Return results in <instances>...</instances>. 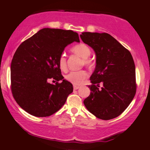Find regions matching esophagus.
I'll return each mask as SVG.
<instances>
[{
  "label": "esophagus",
  "instance_id": "1",
  "mask_svg": "<svg viewBox=\"0 0 150 150\" xmlns=\"http://www.w3.org/2000/svg\"><path fill=\"white\" fill-rule=\"evenodd\" d=\"M79 88H80V87H79V86H76V85H74L73 86L74 90H76V89H78Z\"/></svg>",
  "mask_w": 150,
  "mask_h": 150
}]
</instances>
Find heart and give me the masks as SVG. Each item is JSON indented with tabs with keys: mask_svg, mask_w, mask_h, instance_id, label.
<instances>
[{
	"mask_svg": "<svg viewBox=\"0 0 150 150\" xmlns=\"http://www.w3.org/2000/svg\"><path fill=\"white\" fill-rule=\"evenodd\" d=\"M73 53L80 56L82 58L84 65L87 66H91L92 65V61L88 58L91 55V50L89 47L85 44L80 43L72 48ZM58 65L61 70H65L67 68V59L64 53H62L58 58ZM88 77V73L85 70H78V71H70L65 75V80L72 84L80 85L84 82Z\"/></svg>",
	"mask_w": 150,
	"mask_h": 150,
	"instance_id": "heart-1",
	"label": "heart"
}]
</instances>
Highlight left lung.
<instances>
[{"label":"left lung","mask_w":150,"mask_h":150,"mask_svg":"<svg viewBox=\"0 0 150 150\" xmlns=\"http://www.w3.org/2000/svg\"><path fill=\"white\" fill-rule=\"evenodd\" d=\"M82 42L94 50L96 68L89 85L91 93L84 100L97 118L110 120L120 116L135 95V66L130 51L107 33L83 32Z\"/></svg>","instance_id":"8db88e82"}]
</instances>
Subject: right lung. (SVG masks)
Masks as SVG:
<instances>
[{"label":"right lung","mask_w":150,"mask_h":150,"mask_svg":"<svg viewBox=\"0 0 150 150\" xmlns=\"http://www.w3.org/2000/svg\"><path fill=\"white\" fill-rule=\"evenodd\" d=\"M73 42H80L73 31L44 28L19 46L11 62L10 87L15 100L26 112L37 117L51 116L73 92V85L62 75L58 58ZM50 79L57 82L53 85Z\"/></svg>","instance_id":"obj_1"}]
</instances>
